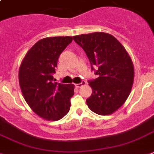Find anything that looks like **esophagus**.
Wrapping results in <instances>:
<instances>
[{"label": "esophagus", "mask_w": 154, "mask_h": 154, "mask_svg": "<svg viewBox=\"0 0 154 154\" xmlns=\"http://www.w3.org/2000/svg\"><path fill=\"white\" fill-rule=\"evenodd\" d=\"M86 82H85V81H82L81 83H76L75 86L77 87V88H81L82 86H85V85H86Z\"/></svg>", "instance_id": "obj_1"}]
</instances>
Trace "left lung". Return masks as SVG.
Instances as JSON below:
<instances>
[{
    "instance_id": "1",
    "label": "left lung",
    "mask_w": 154,
    "mask_h": 154,
    "mask_svg": "<svg viewBox=\"0 0 154 154\" xmlns=\"http://www.w3.org/2000/svg\"><path fill=\"white\" fill-rule=\"evenodd\" d=\"M91 62L97 68L96 79L89 81L92 94L89 109L101 116L112 114L124 105L134 82V64L124 45L111 34L94 32L74 36Z\"/></svg>"
}]
</instances>
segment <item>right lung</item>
Here are the masks:
<instances>
[{"label": "right lung", "mask_w": 154, "mask_h": 154, "mask_svg": "<svg viewBox=\"0 0 154 154\" xmlns=\"http://www.w3.org/2000/svg\"><path fill=\"white\" fill-rule=\"evenodd\" d=\"M72 39L70 36L41 39L20 64L19 82L23 96L34 113L44 120L57 121L70 110L75 86L53 82V75L60 53Z\"/></svg>", "instance_id": "right-lung-1"}]
</instances>
